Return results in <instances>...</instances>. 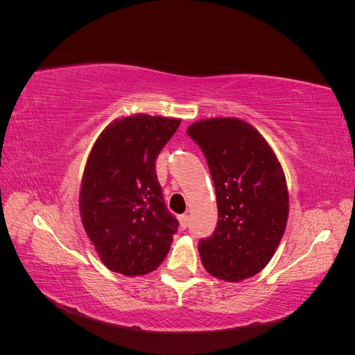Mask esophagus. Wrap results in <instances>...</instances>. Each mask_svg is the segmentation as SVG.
I'll list each match as a JSON object with an SVG mask.
<instances>
[{"label":"esophagus","mask_w":355,"mask_h":355,"mask_svg":"<svg viewBox=\"0 0 355 355\" xmlns=\"http://www.w3.org/2000/svg\"><path fill=\"white\" fill-rule=\"evenodd\" d=\"M188 222H189L188 214H180V216H179V223H180V228L182 230H187Z\"/></svg>","instance_id":"1"}]
</instances>
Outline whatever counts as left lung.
Returning a JSON list of instances; mask_svg holds the SVG:
<instances>
[{"label":"left lung","mask_w":355,"mask_h":355,"mask_svg":"<svg viewBox=\"0 0 355 355\" xmlns=\"http://www.w3.org/2000/svg\"><path fill=\"white\" fill-rule=\"evenodd\" d=\"M206 157L219 219L201 239L202 266L225 282H241L271 261L287 225L288 194L282 164L254 127L240 118H210L187 130Z\"/></svg>","instance_id":"obj_1"}]
</instances>
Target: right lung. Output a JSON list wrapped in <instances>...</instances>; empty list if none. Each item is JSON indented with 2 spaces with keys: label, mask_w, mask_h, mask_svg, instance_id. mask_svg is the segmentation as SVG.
<instances>
[{
  "label": "right lung",
  "mask_w": 355,
  "mask_h": 355,
  "mask_svg": "<svg viewBox=\"0 0 355 355\" xmlns=\"http://www.w3.org/2000/svg\"><path fill=\"white\" fill-rule=\"evenodd\" d=\"M180 120L130 115L111 123L94 142L80 191L83 227L103 265L136 277L168 253L179 222L163 198L155 159Z\"/></svg>",
  "instance_id": "obj_1"
}]
</instances>
